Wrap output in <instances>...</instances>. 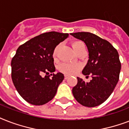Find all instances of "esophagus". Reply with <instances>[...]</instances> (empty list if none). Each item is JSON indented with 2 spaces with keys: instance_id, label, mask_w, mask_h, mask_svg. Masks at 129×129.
I'll list each match as a JSON object with an SVG mask.
<instances>
[{
  "instance_id": "obj_1",
  "label": "esophagus",
  "mask_w": 129,
  "mask_h": 129,
  "mask_svg": "<svg viewBox=\"0 0 129 129\" xmlns=\"http://www.w3.org/2000/svg\"><path fill=\"white\" fill-rule=\"evenodd\" d=\"M64 78H65V80H67L68 78H69V76H67V75H65Z\"/></svg>"
}]
</instances>
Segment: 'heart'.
<instances>
[{
  "mask_svg": "<svg viewBox=\"0 0 129 129\" xmlns=\"http://www.w3.org/2000/svg\"><path fill=\"white\" fill-rule=\"evenodd\" d=\"M72 47L74 48V51L77 52L82 47L85 46L84 43L82 41H75L72 43ZM59 48V45H57L54 48L53 51V57L55 59L57 56L58 53ZM58 69L59 72L66 75H69V76H72L81 70V66L78 63H61L58 67Z\"/></svg>",
  "mask_w": 129,
  "mask_h": 129,
  "instance_id": "heart-1",
  "label": "heart"
}]
</instances>
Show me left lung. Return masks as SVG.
Wrapping results in <instances>:
<instances>
[{
    "label": "left lung",
    "mask_w": 129,
    "mask_h": 129,
    "mask_svg": "<svg viewBox=\"0 0 129 129\" xmlns=\"http://www.w3.org/2000/svg\"><path fill=\"white\" fill-rule=\"evenodd\" d=\"M71 35L86 43L89 59L82 74H91L92 78L90 82L77 78L73 95L82 106H97L108 99L118 83L121 68L118 53L108 41L93 33L78 32Z\"/></svg>",
    "instance_id": "left-lung-1"
}]
</instances>
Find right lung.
<instances>
[{"mask_svg": "<svg viewBox=\"0 0 129 129\" xmlns=\"http://www.w3.org/2000/svg\"><path fill=\"white\" fill-rule=\"evenodd\" d=\"M68 35V33L55 31L47 32L33 37L17 49L11 61V77L17 92L27 102L43 105L56 94L64 76L60 72L53 74L55 68L53 51Z\"/></svg>", "mask_w": 129, "mask_h": 129, "instance_id": "1", "label": "right lung"}]
</instances>
